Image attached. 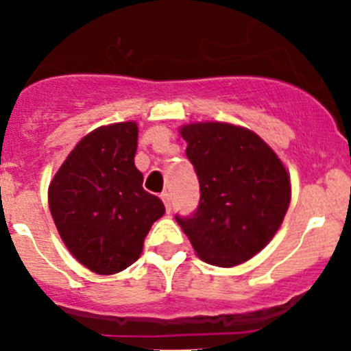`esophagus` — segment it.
I'll return each instance as SVG.
<instances>
[{"label": "esophagus", "instance_id": "1", "mask_svg": "<svg viewBox=\"0 0 351 351\" xmlns=\"http://www.w3.org/2000/svg\"><path fill=\"white\" fill-rule=\"evenodd\" d=\"M161 198H162V202H165L166 212H171V195H169L168 192H162Z\"/></svg>", "mask_w": 351, "mask_h": 351}]
</instances>
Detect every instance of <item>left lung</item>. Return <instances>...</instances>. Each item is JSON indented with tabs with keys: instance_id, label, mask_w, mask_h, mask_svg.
<instances>
[{
	"instance_id": "1",
	"label": "left lung",
	"mask_w": 351,
	"mask_h": 351,
	"mask_svg": "<svg viewBox=\"0 0 351 351\" xmlns=\"http://www.w3.org/2000/svg\"><path fill=\"white\" fill-rule=\"evenodd\" d=\"M200 183L192 217H176L197 256L231 268L274 239L289 210L292 185L277 153L246 127L193 122L178 129Z\"/></svg>"
}]
</instances>
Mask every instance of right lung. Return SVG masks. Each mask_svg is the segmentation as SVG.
Segmentation results:
<instances>
[{"label":"right lung","mask_w":351,"mask_h":351,"mask_svg":"<svg viewBox=\"0 0 351 351\" xmlns=\"http://www.w3.org/2000/svg\"><path fill=\"white\" fill-rule=\"evenodd\" d=\"M134 120L91 130L67 154L47 190L62 243L88 270L113 275L139 260L165 205L143 189Z\"/></svg>","instance_id":"add662e5"}]
</instances>
